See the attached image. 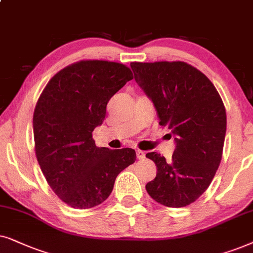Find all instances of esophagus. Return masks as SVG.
Masks as SVG:
<instances>
[{
  "mask_svg": "<svg viewBox=\"0 0 253 253\" xmlns=\"http://www.w3.org/2000/svg\"><path fill=\"white\" fill-rule=\"evenodd\" d=\"M136 157L139 158V160H143V158L146 157V153L142 150H136Z\"/></svg>",
  "mask_w": 253,
  "mask_h": 253,
  "instance_id": "obj_1",
  "label": "esophagus"
}]
</instances>
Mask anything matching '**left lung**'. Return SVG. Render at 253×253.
<instances>
[{
	"mask_svg": "<svg viewBox=\"0 0 253 253\" xmlns=\"http://www.w3.org/2000/svg\"><path fill=\"white\" fill-rule=\"evenodd\" d=\"M134 79L153 100L161 126L176 137L170 161L148 153L157 173L146 185L158 204L179 208L194 203L216 173L223 151L227 114L210 79L184 61L132 62Z\"/></svg>",
	"mask_w": 253,
	"mask_h": 253,
	"instance_id": "obj_1",
	"label": "left lung"
}]
</instances>
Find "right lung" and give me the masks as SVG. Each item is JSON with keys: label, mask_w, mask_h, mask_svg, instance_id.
I'll list each match as a JSON object with an SVG mask.
<instances>
[{"label": "right lung", "mask_w": 253, "mask_h": 253, "mask_svg": "<svg viewBox=\"0 0 253 253\" xmlns=\"http://www.w3.org/2000/svg\"><path fill=\"white\" fill-rule=\"evenodd\" d=\"M132 79L123 63L81 60L56 73L37 102V160L54 193L70 207L86 210L105 201L118 174L136 160L132 148H99L92 139L107 102Z\"/></svg>", "instance_id": "add662e5"}]
</instances>
